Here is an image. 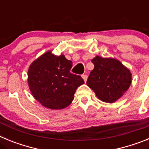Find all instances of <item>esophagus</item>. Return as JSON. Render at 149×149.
<instances>
[{"label": "esophagus", "mask_w": 149, "mask_h": 149, "mask_svg": "<svg viewBox=\"0 0 149 149\" xmlns=\"http://www.w3.org/2000/svg\"><path fill=\"white\" fill-rule=\"evenodd\" d=\"M82 77L83 79H84V81H85V82H86V81H87V76H86V74H83Z\"/></svg>", "instance_id": "34e87169"}]
</instances>
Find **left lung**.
<instances>
[{"label":"left lung","mask_w":149,"mask_h":149,"mask_svg":"<svg viewBox=\"0 0 149 149\" xmlns=\"http://www.w3.org/2000/svg\"><path fill=\"white\" fill-rule=\"evenodd\" d=\"M92 63L94 68L89 74L86 84L94 91L98 99L113 103L122 97L132 81L128 68L115 58L96 56Z\"/></svg>","instance_id":"1"}]
</instances>
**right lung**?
<instances>
[{
	"label": "right lung",
	"instance_id": "obj_1",
	"mask_svg": "<svg viewBox=\"0 0 149 149\" xmlns=\"http://www.w3.org/2000/svg\"><path fill=\"white\" fill-rule=\"evenodd\" d=\"M72 62L63 54L48 51L34 60L28 69L27 82L35 99L47 108L61 110L70 104L82 77L71 73Z\"/></svg>",
	"mask_w": 149,
	"mask_h": 149
}]
</instances>
